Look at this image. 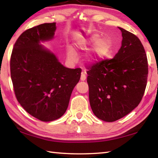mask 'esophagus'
Listing matches in <instances>:
<instances>
[{
	"instance_id": "34e87169",
	"label": "esophagus",
	"mask_w": 158,
	"mask_h": 158,
	"mask_svg": "<svg viewBox=\"0 0 158 158\" xmlns=\"http://www.w3.org/2000/svg\"><path fill=\"white\" fill-rule=\"evenodd\" d=\"M85 79H86V77H85V72H82L81 74V81H85Z\"/></svg>"
}]
</instances>
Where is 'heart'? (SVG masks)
Listing matches in <instances>:
<instances>
[{
    "label": "heart",
    "mask_w": 158,
    "mask_h": 158,
    "mask_svg": "<svg viewBox=\"0 0 158 158\" xmlns=\"http://www.w3.org/2000/svg\"><path fill=\"white\" fill-rule=\"evenodd\" d=\"M98 35H93L89 38L79 40L74 44L77 49H86L90 45L95 42L89 52L85 56V60L90 63H95L104 59L108 54L111 49V43L107 39H99ZM68 58L70 60H75L77 53L74 51L69 48L68 51Z\"/></svg>",
    "instance_id": "obj_1"
}]
</instances>
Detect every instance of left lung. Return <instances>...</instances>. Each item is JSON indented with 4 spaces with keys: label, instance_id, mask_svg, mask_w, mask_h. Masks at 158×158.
I'll list each match as a JSON object with an SVG mask.
<instances>
[{
    "label": "left lung",
    "instance_id": "left-lung-1",
    "mask_svg": "<svg viewBox=\"0 0 158 158\" xmlns=\"http://www.w3.org/2000/svg\"><path fill=\"white\" fill-rule=\"evenodd\" d=\"M118 28L123 37L118 52L87 71L90 107L96 117L106 122L116 121L137 107L148 77V60L139 39Z\"/></svg>",
    "mask_w": 158,
    "mask_h": 158
}]
</instances>
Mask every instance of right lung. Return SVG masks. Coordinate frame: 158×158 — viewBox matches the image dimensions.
<instances>
[{
	"label": "right lung",
	"instance_id": "right-lung-1",
	"mask_svg": "<svg viewBox=\"0 0 158 158\" xmlns=\"http://www.w3.org/2000/svg\"><path fill=\"white\" fill-rule=\"evenodd\" d=\"M56 30V23L26 30L15 42L10 59L18 102L29 114L44 122L55 121L65 113L81 73L80 68H65L41 44L53 40Z\"/></svg>",
	"mask_w": 158,
	"mask_h": 158
}]
</instances>
